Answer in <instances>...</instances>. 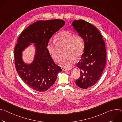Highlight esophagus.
Wrapping results in <instances>:
<instances>
[{"instance_id":"34e87169","label":"esophagus","mask_w":122,"mask_h":122,"mask_svg":"<svg viewBox=\"0 0 122 122\" xmlns=\"http://www.w3.org/2000/svg\"><path fill=\"white\" fill-rule=\"evenodd\" d=\"M72 69V68H63L62 69L63 71H70Z\"/></svg>"}]
</instances>
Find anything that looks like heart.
I'll return each instance as SVG.
<instances>
[{
	"mask_svg": "<svg viewBox=\"0 0 122 122\" xmlns=\"http://www.w3.org/2000/svg\"><path fill=\"white\" fill-rule=\"evenodd\" d=\"M55 40L59 42L66 44L64 53L58 60V64L63 67L68 68L74 63L77 58H79L83 54L84 43L83 40L79 35H75L73 33L67 30H63L57 34ZM46 49L50 56L54 61H57L59 55L56 51L54 42L49 41Z\"/></svg>",
	"mask_w": 122,
	"mask_h": 122,
	"instance_id": "heart-1",
	"label": "heart"
}]
</instances>
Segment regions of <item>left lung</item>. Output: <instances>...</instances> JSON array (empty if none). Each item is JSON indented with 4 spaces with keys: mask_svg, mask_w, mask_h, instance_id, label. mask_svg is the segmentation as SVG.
<instances>
[{
    "mask_svg": "<svg viewBox=\"0 0 122 122\" xmlns=\"http://www.w3.org/2000/svg\"><path fill=\"white\" fill-rule=\"evenodd\" d=\"M72 26L84 40V53L77 66L80 77L75 83L86 89L95 84L100 78L106 62V50L102 36L98 29L83 20H74Z\"/></svg>",
    "mask_w": 122,
    "mask_h": 122,
    "instance_id": "8db88e82",
    "label": "left lung"
}]
</instances>
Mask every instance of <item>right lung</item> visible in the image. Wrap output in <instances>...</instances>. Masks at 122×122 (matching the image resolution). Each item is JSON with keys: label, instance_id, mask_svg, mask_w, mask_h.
<instances>
[{"label": "right lung", "instance_id": "obj_1", "mask_svg": "<svg viewBox=\"0 0 122 122\" xmlns=\"http://www.w3.org/2000/svg\"><path fill=\"white\" fill-rule=\"evenodd\" d=\"M65 24L62 20L38 21L26 28L20 34L14 48L16 71L22 80L32 89L39 92L48 90L55 82L62 69L56 65L49 55L46 46L53 35ZM35 43L36 53L33 62L25 63L22 51Z\"/></svg>", "mask_w": 122, "mask_h": 122}]
</instances>
